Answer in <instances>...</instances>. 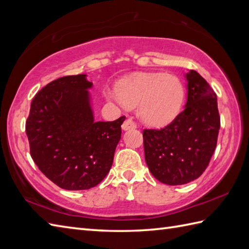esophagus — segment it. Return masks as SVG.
Returning a JSON list of instances; mask_svg holds the SVG:
<instances>
[{"instance_id": "1", "label": "esophagus", "mask_w": 249, "mask_h": 249, "mask_svg": "<svg viewBox=\"0 0 249 249\" xmlns=\"http://www.w3.org/2000/svg\"><path fill=\"white\" fill-rule=\"evenodd\" d=\"M137 127V125L135 122L131 120V119H126L124 121L123 125H122V128H123L124 130H128V129H135Z\"/></svg>"}]
</instances>
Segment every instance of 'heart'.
Wrapping results in <instances>:
<instances>
[{
    "mask_svg": "<svg viewBox=\"0 0 249 249\" xmlns=\"http://www.w3.org/2000/svg\"><path fill=\"white\" fill-rule=\"evenodd\" d=\"M108 97L128 107H138L142 122L151 126L167 124L181 108L184 88L178 78L169 73H140L122 81Z\"/></svg>",
    "mask_w": 249,
    "mask_h": 249,
    "instance_id": "b5f03b06",
    "label": "heart"
}]
</instances>
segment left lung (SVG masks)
I'll return each mask as SVG.
<instances>
[{
  "mask_svg": "<svg viewBox=\"0 0 249 249\" xmlns=\"http://www.w3.org/2000/svg\"><path fill=\"white\" fill-rule=\"evenodd\" d=\"M187 103L171 123L143 129L144 157L153 177L167 185L194 181L208 168L220 127L217 97L197 71L187 75Z\"/></svg>",
  "mask_w": 249,
  "mask_h": 249,
  "instance_id": "obj_1",
  "label": "left lung"
}]
</instances>
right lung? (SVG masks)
Returning a JSON list of instances; mask_svg holds the SVG:
<instances>
[{
  "mask_svg": "<svg viewBox=\"0 0 249 249\" xmlns=\"http://www.w3.org/2000/svg\"><path fill=\"white\" fill-rule=\"evenodd\" d=\"M86 75L65 76L37 93L25 122L30 153L39 170L57 186H96L112 166L125 116L95 122Z\"/></svg>",
  "mask_w": 249,
  "mask_h": 249,
  "instance_id": "obj_1",
  "label": "right lung"
}]
</instances>
